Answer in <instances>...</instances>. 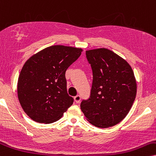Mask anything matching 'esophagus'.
<instances>
[{
  "mask_svg": "<svg viewBox=\"0 0 156 156\" xmlns=\"http://www.w3.org/2000/svg\"><path fill=\"white\" fill-rule=\"evenodd\" d=\"M74 101L76 102V103H80V100H81V96L79 95H76V96H75V97L74 98Z\"/></svg>",
  "mask_w": 156,
  "mask_h": 156,
  "instance_id": "1",
  "label": "esophagus"
}]
</instances>
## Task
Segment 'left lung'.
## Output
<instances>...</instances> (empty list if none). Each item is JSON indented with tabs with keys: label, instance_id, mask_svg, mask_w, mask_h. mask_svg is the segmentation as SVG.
Masks as SVG:
<instances>
[{
	"label": "left lung",
	"instance_id": "obj_1",
	"mask_svg": "<svg viewBox=\"0 0 156 156\" xmlns=\"http://www.w3.org/2000/svg\"><path fill=\"white\" fill-rule=\"evenodd\" d=\"M93 70L90 98L82 101L81 110L90 124L108 128L128 114L137 94V83L130 65L113 51L98 48L86 51Z\"/></svg>",
	"mask_w": 156,
	"mask_h": 156
}]
</instances>
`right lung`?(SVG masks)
<instances>
[{
	"label": "right lung",
	"mask_w": 156,
	"mask_h": 156,
	"mask_svg": "<svg viewBox=\"0 0 156 156\" xmlns=\"http://www.w3.org/2000/svg\"><path fill=\"white\" fill-rule=\"evenodd\" d=\"M82 48L53 45L32 55L21 70L17 93L21 106L30 119L51 124L73 104L65 76L66 69L80 56Z\"/></svg>",
	"instance_id": "add662e5"
}]
</instances>
